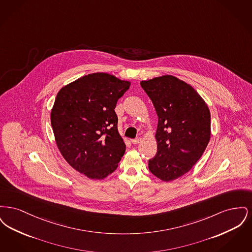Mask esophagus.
<instances>
[{
  "label": "esophagus",
  "instance_id": "34e87169",
  "mask_svg": "<svg viewBox=\"0 0 252 252\" xmlns=\"http://www.w3.org/2000/svg\"><path fill=\"white\" fill-rule=\"evenodd\" d=\"M141 142V138L140 137H137V138H135V139H132L131 143L133 144H139Z\"/></svg>",
  "mask_w": 252,
  "mask_h": 252
}]
</instances>
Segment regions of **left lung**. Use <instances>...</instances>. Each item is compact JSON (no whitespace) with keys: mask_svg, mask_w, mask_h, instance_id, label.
<instances>
[{"mask_svg":"<svg viewBox=\"0 0 252 252\" xmlns=\"http://www.w3.org/2000/svg\"><path fill=\"white\" fill-rule=\"evenodd\" d=\"M158 115L157 154L149 171L163 181L176 180L192 169L211 137V114L190 85L172 75L142 81Z\"/></svg>","mask_w":252,"mask_h":252,"instance_id":"8db88e82","label":"left lung"}]
</instances>
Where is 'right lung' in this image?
Masks as SVG:
<instances>
[{"label":"right lung","instance_id":"add662e5","mask_svg":"<svg viewBox=\"0 0 252 252\" xmlns=\"http://www.w3.org/2000/svg\"><path fill=\"white\" fill-rule=\"evenodd\" d=\"M130 83L114 75H85L59 92L51 112L56 142L68 163L93 180L114 172L126 151L114 110Z\"/></svg>","mask_w":252,"mask_h":252}]
</instances>
